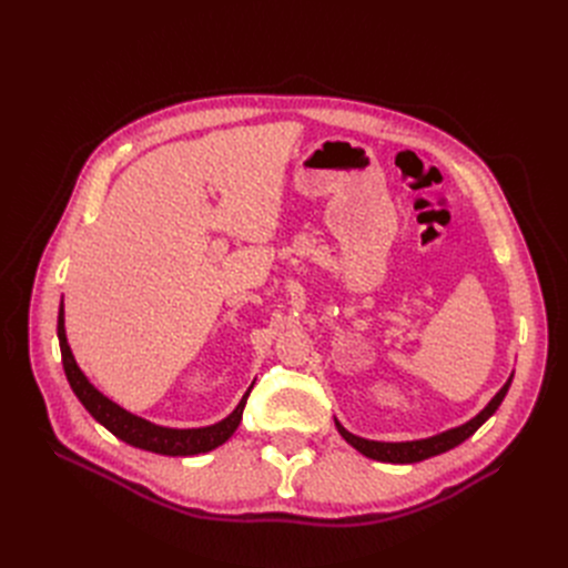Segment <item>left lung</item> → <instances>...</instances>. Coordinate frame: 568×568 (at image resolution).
<instances>
[{
    "instance_id": "8db88e82",
    "label": "left lung",
    "mask_w": 568,
    "mask_h": 568,
    "mask_svg": "<svg viewBox=\"0 0 568 568\" xmlns=\"http://www.w3.org/2000/svg\"><path fill=\"white\" fill-rule=\"evenodd\" d=\"M511 379H514V373L509 375V379L504 382L501 389L490 398V403L479 414L471 416L469 422H465L463 426L444 430V433H437L433 437L412 439V442H377V439H366V437H359V435L345 430L336 416H334V424H336L341 437L366 458H373V460H379V463H394V465L419 463V460L452 452L454 446L463 444L467 437H471L476 430H479L490 419V416L497 412V407L501 405L506 392H509V386H511Z\"/></svg>"
}]
</instances>
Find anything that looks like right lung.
Listing matches in <instances>:
<instances>
[{"label":"right lung","instance_id":"right-lung-1","mask_svg":"<svg viewBox=\"0 0 568 568\" xmlns=\"http://www.w3.org/2000/svg\"><path fill=\"white\" fill-rule=\"evenodd\" d=\"M57 338H59V349H62V364L67 379L71 384L73 394L78 400L84 405V409L94 416V419L108 428L114 437L122 442L135 446V449H144L152 454L161 456H197L214 452L216 446L225 444L234 430L239 428V422H242V414L246 407V398L253 389L244 394V398L239 400V405L221 419L219 424L212 426H202V428H168L159 426L142 419V416L124 409L122 405H116L108 396H103L97 386L89 382V377L80 371L75 356L71 352L69 338H67V326H64V300L59 304V315H57Z\"/></svg>","mask_w":568,"mask_h":568}]
</instances>
